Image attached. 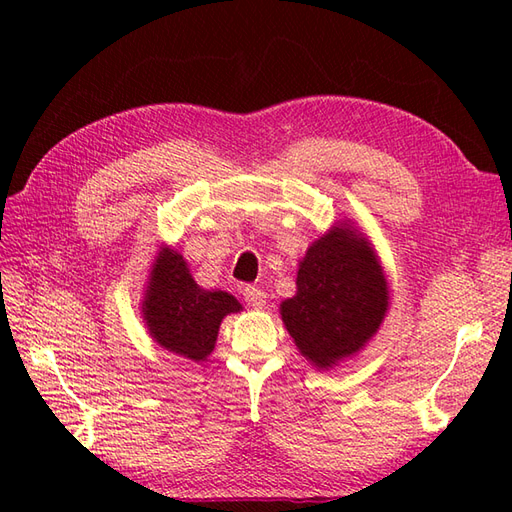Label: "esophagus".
I'll list each match as a JSON object with an SVG mask.
<instances>
[{
  "label": "esophagus",
  "instance_id": "1",
  "mask_svg": "<svg viewBox=\"0 0 512 512\" xmlns=\"http://www.w3.org/2000/svg\"><path fill=\"white\" fill-rule=\"evenodd\" d=\"M243 299L250 307L260 309V307H265V303H267V294H265V290L258 288V286H245L243 288Z\"/></svg>",
  "mask_w": 512,
  "mask_h": 512
}]
</instances>
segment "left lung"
Listing matches in <instances>:
<instances>
[{
  "instance_id": "1",
  "label": "left lung",
  "mask_w": 512,
  "mask_h": 512,
  "mask_svg": "<svg viewBox=\"0 0 512 512\" xmlns=\"http://www.w3.org/2000/svg\"><path fill=\"white\" fill-rule=\"evenodd\" d=\"M389 309V284L371 243L348 222L307 247L297 294L282 301L288 333L318 369L335 367L376 335Z\"/></svg>"
}]
</instances>
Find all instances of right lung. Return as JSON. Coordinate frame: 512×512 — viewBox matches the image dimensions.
Wrapping results in <instances>:
<instances>
[{"instance_id": "1", "label": "right lung", "mask_w": 512, "mask_h": 512, "mask_svg": "<svg viewBox=\"0 0 512 512\" xmlns=\"http://www.w3.org/2000/svg\"><path fill=\"white\" fill-rule=\"evenodd\" d=\"M241 312V303L224 290L200 288L183 260L162 247L149 273L143 320L149 335L190 361H205L215 348L224 316Z\"/></svg>"}]
</instances>
